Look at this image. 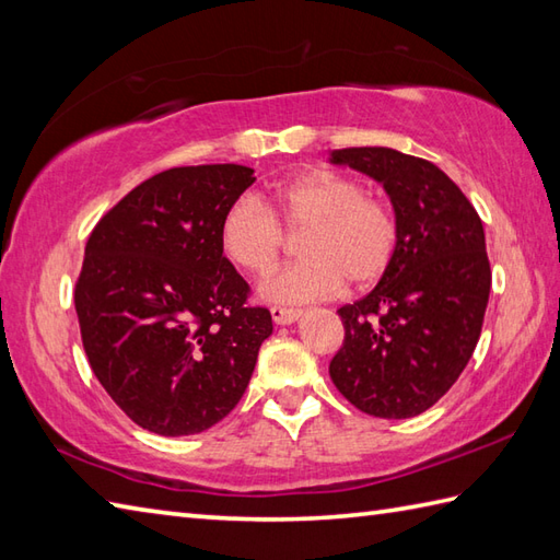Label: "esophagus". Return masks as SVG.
<instances>
[{"label": "esophagus", "instance_id": "esophagus-1", "mask_svg": "<svg viewBox=\"0 0 560 560\" xmlns=\"http://www.w3.org/2000/svg\"><path fill=\"white\" fill-rule=\"evenodd\" d=\"M303 315L301 307H287V305H271V319L277 325H291Z\"/></svg>", "mask_w": 560, "mask_h": 560}]
</instances>
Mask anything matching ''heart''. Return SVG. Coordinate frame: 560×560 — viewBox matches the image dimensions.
<instances>
[{"label": "heart", "mask_w": 560, "mask_h": 560, "mask_svg": "<svg viewBox=\"0 0 560 560\" xmlns=\"http://www.w3.org/2000/svg\"><path fill=\"white\" fill-rule=\"evenodd\" d=\"M287 231L301 237L305 259L273 271L261 295L273 303H305L335 295L343 281L365 289L389 269L399 223L385 201L337 171H311L271 187L265 201L241 195L223 211L219 241L237 269L265 277L277 265Z\"/></svg>", "instance_id": "b5f03b06"}]
</instances>
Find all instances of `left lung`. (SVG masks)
Here are the masks:
<instances>
[{"label":"left lung","instance_id":"left-lung-1","mask_svg":"<svg viewBox=\"0 0 560 560\" xmlns=\"http://www.w3.org/2000/svg\"><path fill=\"white\" fill-rule=\"evenodd\" d=\"M383 183L399 247L365 299L341 305L343 343L331 383L355 409L411 419L445 395L481 337L491 291L483 223L471 201L425 159L385 147L331 151Z\"/></svg>","mask_w":560,"mask_h":560}]
</instances>
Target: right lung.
I'll use <instances>...</instances> for the list:
<instances>
[{
	"label": "right lung",
	"mask_w": 560,
	"mask_h": 560,
	"mask_svg": "<svg viewBox=\"0 0 560 560\" xmlns=\"http://www.w3.org/2000/svg\"><path fill=\"white\" fill-rule=\"evenodd\" d=\"M235 163L180 165L137 185L91 231L74 305L91 371L159 435L219 423L253 377L271 313L223 255V211L255 183Z\"/></svg>",
	"instance_id": "1"
}]
</instances>
